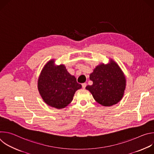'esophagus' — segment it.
Wrapping results in <instances>:
<instances>
[{
	"mask_svg": "<svg viewBox=\"0 0 154 154\" xmlns=\"http://www.w3.org/2000/svg\"><path fill=\"white\" fill-rule=\"evenodd\" d=\"M82 86L83 88H85L86 86V83H83L82 84Z\"/></svg>",
	"mask_w": 154,
	"mask_h": 154,
	"instance_id": "esophagus-1",
	"label": "esophagus"
}]
</instances>
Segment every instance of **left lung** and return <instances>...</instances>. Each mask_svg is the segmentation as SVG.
I'll use <instances>...</instances> for the list:
<instances>
[{
	"label": "left lung",
	"mask_w": 154,
	"mask_h": 154,
	"mask_svg": "<svg viewBox=\"0 0 154 154\" xmlns=\"http://www.w3.org/2000/svg\"><path fill=\"white\" fill-rule=\"evenodd\" d=\"M92 85L86 89L92 94L99 104L109 106L118 103L123 97L125 78L119 66L113 60L108 64H101L90 75Z\"/></svg>",
	"instance_id": "8db88e82"
}]
</instances>
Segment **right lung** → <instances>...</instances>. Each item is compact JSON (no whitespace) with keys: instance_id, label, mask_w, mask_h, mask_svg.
<instances>
[{"instance_id":"add662e5","label":"right lung","mask_w":154,"mask_h":154,"mask_svg":"<svg viewBox=\"0 0 154 154\" xmlns=\"http://www.w3.org/2000/svg\"><path fill=\"white\" fill-rule=\"evenodd\" d=\"M38 90L43 100L51 106L63 108L72 100L75 91L82 85L71 75L64 65L55 66L54 60L42 69L38 82Z\"/></svg>"}]
</instances>
